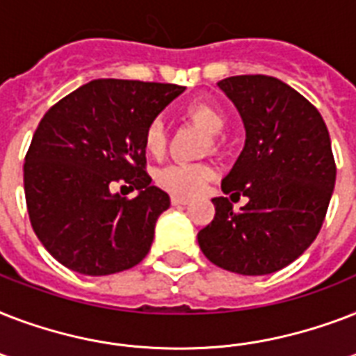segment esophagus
Segmentation results:
<instances>
[{
    "mask_svg": "<svg viewBox=\"0 0 356 356\" xmlns=\"http://www.w3.org/2000/svg\"><path fill=\"white\" fill-rule=\"evenodd\" d=\"M172 203L173 205H188L190 200L183 197V195H172Z\"/></svg>",
    "mask_w": 356,
    "mask_h": 356,
    "instance_id": "obj_1",
    "label": "esophagus"
}]
</instances>
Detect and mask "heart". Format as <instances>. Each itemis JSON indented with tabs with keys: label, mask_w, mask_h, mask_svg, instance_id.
Returning a JSON list of instances; mask_svg holds the SVG:
<instances>
[{
	"label": "heart",
	"mask_w": 356,
	"mask_h": 356,
	"mask_svg": "<svg viewBox=\"0 0 356 356\" xmlns=\"http://www.w3.org/2000/svg\"><path fill=\"white\" fill-rule=\"evenodd\" d=\"M186 118L200 125L205 133L216 136L225 127V113L220 105L212 102L190 103L186 111ZM166 147V127L161 120H153L144 131V149L151 156H159ZM214 172L205 164H170L161 168L155 175L159 186L177 195H194L212 179Z\"/></svg>",
	"instance_id": "obj_1"
}]
</instances>
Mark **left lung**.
I'll use <instances>...</instances> for the list:
<instances>
[{
    "label": "left lung",
    "mask_w": 356,
    "mask_h": 356,
    "mask_svg": "<svg viewBox=\"0 0 356 356\" xmlns=\"http://www.w3.org/2000/svg\"><path fill=\"white\" fill-rule=\"evenodd\" d=\"M218 86L245 127L222 190L249 201L234 212L227 197H214L216 214L197 242L223 270L268 275L303 254L320 233L337 181L331 138L318 108L275 77L234 75Z\"/></svg>",
    "instance_id": "obj_1"
}]
</instances>
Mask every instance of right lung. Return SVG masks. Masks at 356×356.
Listing matches in <instances>:
<instances>
[{
  "label": "right lung",
  "mask_w": 356,
  "mask_h": 356,
  "mask_svg": "<svg viewBox=\"0 0 356 356\" xmlns=\"http://www.w3.org/2000/svg\"><path fill=\"white\" fill-rule=\"evenodd\" d=\"M184 86L96 79L55 103L24 164L33 231L53 259L83 275L129 270L149 253L170 195L145 173L144 131ZM125 180L139 192H112Z\"/></svg>",
  "instance_id": "1"
}]
</instances>
